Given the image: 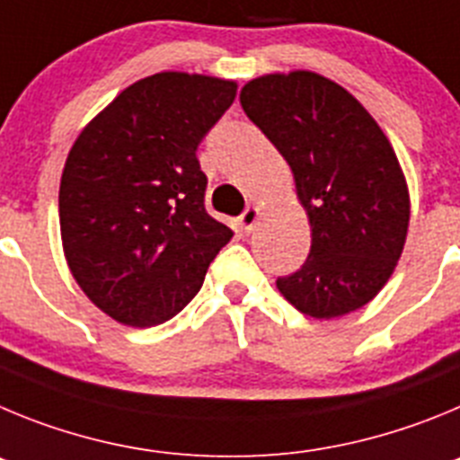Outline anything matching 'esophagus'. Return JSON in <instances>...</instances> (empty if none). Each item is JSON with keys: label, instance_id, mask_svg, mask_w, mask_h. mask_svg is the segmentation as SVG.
Segmentation results:
<instances>
[{"label": "esophagus", "instance_id": "obj_1", "mask_svg": "<svg viewBox=\"0 0 460 460\" xmlns=\"http://www.w3.org/2000/svg\"><path fill=\"white\" fill-rule=\"evenodd\" d=\"M259 217H261L259 206H250L245 213L240 215V225H243V231H245V234H252L256 226V222H259Z\"/></svg>", "mask_w": 460, "mask_h": 460}]
</instances>
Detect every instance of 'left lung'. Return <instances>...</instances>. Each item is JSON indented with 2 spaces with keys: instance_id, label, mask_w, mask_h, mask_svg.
I'll return each mask as SVG.
<instances>
[{
  "instance_id": "8db88e82",
  "label": "left lung",
  "mask_w": 460,
  "mask_h": 460,
  "mask_svg": "<svg viewBox=\"0 0 460 460\" xmlns=\"http://www.w3.org/2000/svg\"><path fill=\"white\" fill-rule=\"evenodd\" d=\"M240 105L291 167L312 226L307 261L277 279L279 293L325 321L364 307L394 272L411 222L390 139L358 98L312 70L250 80Z\"/></svg>"
}]
</instances>
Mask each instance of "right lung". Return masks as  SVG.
Here are the masks:
<instances>
[{
	"instance_id": "add662e5",
	"label": "right lung",
	"mask_w": 460,
	"mask_h": 460,
	"mask_svg": "<svg viewBox=\"0 0 460 460\" xmlns=\"http://www.w3.org/2000/svg\"><path fill=\"white\" fill-rule=\"evenodd\" d=\"M235 89L155 73L123 89L70 148L59 185L66 261L86 297L123 325L176 316L234 235L206 213L197 146Z\"/></svg>"
}]
</instances>
